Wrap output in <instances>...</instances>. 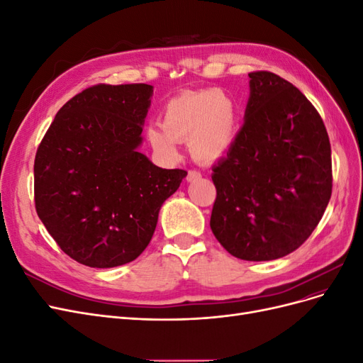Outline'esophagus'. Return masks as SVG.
Returning <instances> with one entry per match:
<instances>
[{
  "label": "esophagus",
  "mask_w": 363,
  "mask_h": 363,
  "mask_svg": "<svg viewBox=\"0 0 363 363\" xmlns=\"http://www.w3.org/2000/svg\"><path fill=\"white\" fill-rule=\"evenodd\" d=\"M199 179H201V172L196 171V169H191L188 172V177H186V180H188V182H195V180H199Z\"/></svg>",
  "instance_id": "esophagus-1"
}]
</instances>
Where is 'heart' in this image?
<instances>
[{
    "label": "heart",
    "instance_id": "b5f03b06",
    "mask_svg": "<svg viewBox=\"0 0 363 363\" xmlns=\"http://www.w3.org/2000/svg\"><path fill=\"white\" fill-rule=\"evenodd\" d=\"M238 112L232 98L219 89L184 92L172 98L162 111V124L147 128V138L157 155L177 156V140H188L199 160H216L232 147Z\"/></svg>",
    "mask_w": 363,
    "mask_h": 363
}]
</instances>
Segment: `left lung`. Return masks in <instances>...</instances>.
Instances as JSON below:
<instances>
[{
  "label": "left lung",
  "mask_w": 363,
  "mask_h": 363,
  "mask_svg": "<svg viewBox=\"0 0 363 363\" xmlns=\"http://www.w3.org/2000/svg\"><path fill=\"white\" fill-rule=\"evenodd\" d=\"M244 125L213 164L211 228L230 255L274 260L312 235L332 196V150L312 103L281 77L250 72Z\"/></svg>",
  "instance_id": "obj_1"
}]
</instances>
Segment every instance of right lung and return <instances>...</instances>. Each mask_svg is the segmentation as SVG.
I'll use <instances>...</instances> for the list:
<instances>
[{
	"label": "right lung",
	"mask_w": 363,
	"mask_h": 363,
	"mask_svg": "<svg viewBox=\"0 0 363 363\" xmlns=\"http://www.w3.org/2000/svg\"><path fill=\"white\" fill-rule=\"evenodd\" d=\"M152 86L96 84L54 118L35 159V204L62 251L113 268L147 248L184 169H162L138 151Z\"/></svg>",
	"instance_id": "obj_1"
}]
</instances>
